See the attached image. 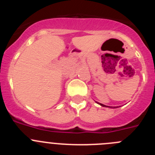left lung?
Segmentation results:
<instances>
[{
	"label": "left lung",
	"mask_w": 155,
	"mask_h": 155,
	"mask_svg": "<svg viewBox=\"0 0 155 155\" xmlns=\"http://www.w3.org/2000/svg\"><path fill=\"white\" fill-rule=\"evenodd\" d=\"M98 104H99L100 105H102V106H103V107H109V108H113V109H115V108H118V107H113V106H108V105H103V104L102 103H98V102H97Z\"/></svg>",
	"instance_id": "obj_1"
}]
</instances>
